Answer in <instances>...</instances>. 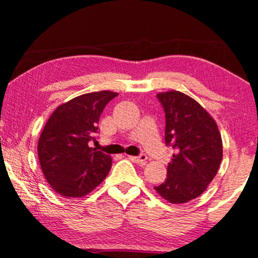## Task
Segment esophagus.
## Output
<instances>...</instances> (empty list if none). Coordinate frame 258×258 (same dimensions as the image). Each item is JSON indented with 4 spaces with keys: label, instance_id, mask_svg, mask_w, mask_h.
Listing matches in <instances>:
<instances>
[{
    "label": "esophagus",
    "instance_id": "1",
    "mask_svg": "<svg viewBox=\"0 0 258 258\" xmlns=\"http://www.w3.org/2000/svg\"><path fill=\"white\" fill-rule=\"evenodd\" d=\"M129 158L134 162V163L143 165L147 162L148 156L146 154H141V155H139V156H129Z\"/></svg>",
    "mask_w": 258,
    "mask_h": 258
}]
</instances>
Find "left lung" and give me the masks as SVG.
<instances>
[{"label": "left lung", "mask_w": 258, "mask_h": 258, "mask_svg": "<svg viewBox=\"0 0 258 258\" xmlns=\"http://www.w3.org/2000/svg\"><path fill=\"white\" fill-rule=\"evenodd\" d=\"M165 114V144L174 149L167 178L155 190L170 203L199 197L216 176L223 150L213 117L188 95H156Z\"/></svg>", "instance_id": "left-lung-1"}]
</instances>
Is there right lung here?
I'll list each match as a JSON object with an SVG mask.
<instances>
[{"mask_svg": "<svg viewBox=\"0 0 258 258\" xmlns=\"http://www.w3.org/2000/svg\"><path fill=\"white\" fill-rule=\"evenodd\" d=\"M116 96L111 91L81 95L59 105L49 117L37 153L45 179L59 195L82 197L108 175L111 157L88 143L98 133L105 105Z\"/></svg>", "mask_w": 258, "mask_h": 258, "instance_id": "1", "label": "right lung"}]
</instances>
